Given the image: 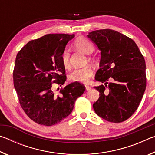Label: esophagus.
Returning <instances> with one entry per match:
<instances>
[{
    "instance_id": "34e87169",
    "label": "esophagus",
    "mask_w": 155,
    "mask_h": 155,
    "mask_svg": "<svg viewBox=\"0 0 155 155\" xmlns=\"http://www.w3.org/2000/svg\"><path fill=\"white\" fill-rule=\"evenodd\" d=\"M85 89H86V90H87V91L90 90L91 87H90V86H89V85H85Z\"/></svg>"
}]
</instances>
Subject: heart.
Returning a JSON list of instances; mask_svg holds the SVG:
<instances>
[{
    "mask_svg": "<svg viewBox=\"0 0 155 155\" xmlns=\"http://www.w3.org/2000/svg\"><path fill=\"white\" fill-rule=\"evenodd\" d=\"M74 46L76 49L86 54H90L94 51V46L90 40L83 37H79L74 41ZM90 61L94 60L89 57ZM61 63L65 69L69 70L70 68V52L67 50L63 52L61 54ZM93 75V70L90 66H85L81 68L75 69L70 75V79L72 81L79 83H87Z\"/></svg>",
    "mask_w": 155,
    "mask_h": 155,
    "instance_id": "obj_1",
    "label": "heart"
}]
</instances>
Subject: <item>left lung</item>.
Masks as SVG:
<instances>
[{"label":"left lung","instance_id":"8db88e82","mask_svg":"<svg viewBox=\"0 0 155 155\" xmlns=\"http://www.w3.org/2000/svg\"><path fill=\"white\" fill-rule=\"evenodd\" d=\"M87 36L101 51L95 79L105 83L94 87L100 97L93 108L107 121L124 122L137 110L145 91V59L135 41L117 31L100 29ZM109 78L114 81L108 84Z\"/></svg>","mask_w":155,"mask_h":155}]
</instances>
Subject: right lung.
<instances>
[{
    "instance_id": "add662e5",
    "label": "right lung",
    "mask_w": 155,
    "mask_h": 155,
    "mask_svg": "<svg viewBox=\"0 0 155 155\" xmlns=\"http://www.w3.org/2000/svg\"><path fill=\"white\" fill-rule=\"evenodd\" d=\"M74 34H48L28 42L18 52L13 78L21 107L36 123L58 124L72 111L74 103L85 90L78 82L65 86L57 93L54 83L66 81L61 54ZM59 90V88L57 89Z\"/></svg>"
}]
</instances>
